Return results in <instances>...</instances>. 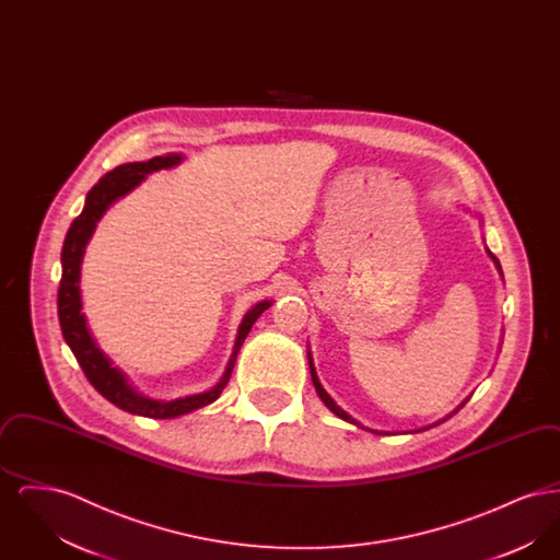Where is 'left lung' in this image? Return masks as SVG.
Wrapping results in <instances>:
<instances>
[{"instance_id":"8db88e82","label":"left lung","mask_w":560,"mask_h":560,"mask_svg":"<svg viewBox=\"0 0 560 560\" xmlns=\"http://www.w3.org/2000/svg\"><path fill=\"white\" fill-rule=\"evenodd\" d=\"M487 254H489V256H491V260H493V262H495V267H498V270H500V272H502V267H500V262H498V258H495V256H493V254H491V252H489V249H487ZM308 365H311V375H313V384H315V388H317V395H319L320 400H323V402H325V405H327V409H329V411H334V413H336V416H338V418H342V420H347V422H350V424H357V427H361V424H359V422H357V420H352V418H350V416H348V413H347V411H345V409H340V407H338V405H336V400L331 399V397H329V395H327V393H325V388H323V386H320L319 377H317V372H315V365H313V359H308ZM464 402H466V400H464ZM464 402H462V405H464ZM462 405H459V407H462ZM459 407H457V409H459ZM457 409H455V411H457ZM455 411H453V413H455ZM447 418H450V416H447ZM447 418H445V420H447ZM436 424H441V422H436ZM436 424H434V427H436ZM361 428H363V427H361ZM372 432H377V430H372ZM418 432H420V430H418ZM380 434H382V432H380Z\"/></svg>"}]
</instances>
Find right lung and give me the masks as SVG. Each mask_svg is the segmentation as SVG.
I'll list each match as a JSON object with an SVG mask.
<instances>
[{"label":"right lung","mask_w":560,"mask_h":560,"mask_svg":"<svg viewBox=\"0 0 560 560\" xmlns=\"http://www.w3.org/2000/svg\"><path fill=\"white\" fill-rule=\"evenodd\" d=\"M180 161H183V155L167 153L163 158H153L149 161L124 163V165L115 167L113 172L105 174L88 192L83 210L73 220L71 229L67 231V237L62 243V254H60L62 277H60V285H58V320H60V329H62V336H65L67 345L73 350L81 370L85 373V377L90 380V384L105 399L110 400L113 405H117L119 409H124L128 413L153 418V420L178 418V416H185L188 411L206 407V405H210V402L218 399L220 393L224 390L229 377H231L237 352H240L243 340L247 338L252 325L272 304L270 300H265V302H258L254 308L247 311V315L241 320L235 350L231 354V361L226 365V372L220 377V382L208 393L190 395V397H183V399L158 400L144 397L128 382L126 373L113 368L107 354L96 347L94 338L88 331L85 317L81 315L80 272L85 245H88V241L96 229V222L103 218V213L107 212L108 206L113 201H117L119 197L130 192L136 185H140L147 178V174L165 170V167H174Z\"/></svg>","instance_id":"obj_1"}]
</instances>
